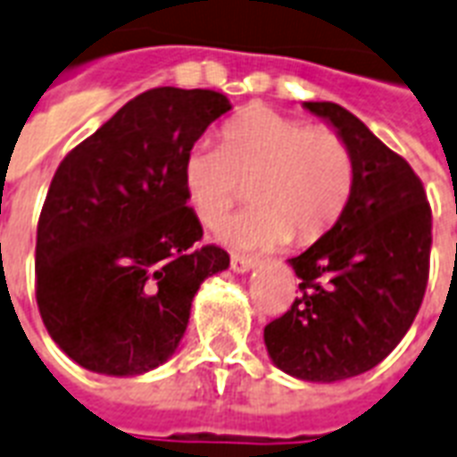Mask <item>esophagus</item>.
<instances>
[{"instance_id":"esophagus-1","label":"esophagus","mask_w":457,"mask_h":457,"mask_svg":"<svg viewBox=\"0 0 457 457\" xmlns=\"http://www.w3.org/2000/svg\"><path fill=\"white\" fill-rule=\"evenodd\" d=\"M254 267V260L250 257H243V254H231V269L236 274H245L250 269Z\"/></svg>"}]
</instances>
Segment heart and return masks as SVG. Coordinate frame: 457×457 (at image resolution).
Returning a JSON list of instances; mask_svg holds the SVG:
<instances>
[{
  "instance_id": "b5f03b06",
  "label": "heart",
  "mask_w": 457,
  "mask_h": 457,
  "mask_svg": "<svg viewBox=\"0 0 457 457\" xmlns=\"http://www.w3.org/2000/svg\"><path fill=\"white\" fill-rule=\"evenodd\" d=\"M180 183L193 214L210 228L250 183L253 207L226 221L219 240L236 250H267L291 236L310 243L327 233L348 207L355 162L334 129L253 107L224 123L219 147H190Z\"/></svg>"
}]
</instances>
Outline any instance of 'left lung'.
I'll use <instances>...</instances> for the list:
<instances>
[{
  "label": "left lung",
  "instance_id": "1",
  "mask_svg": "<svg viewBox=\"0 0 457 457\" xmlns=\"http://www.w3.org/2000/svg\"><path fill=\"white\" fill-rule=\"evenodd\" d=\"M348 143L355 188L341 219L288 264L300 298L264 327L278 370L303 381L370 372L408 334L429 278L431 210L422 180L348 109L303 102Z\"/></svg>",
  "mask_w": 457,
  "mask_h": 457
}]
</instances>
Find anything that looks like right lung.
Wrapping results in <instances>:
<instances>
[{"instance_id":"obj_1","label":"right lung","mask_w":457,"mask_h":457,"mask_svg":"<svg viewBox=\"0 0 457 457\" xmlns=\"http://www.w3.org/2000/svg\"><path fill=\"white\" fill-rule=\"evenodd\" d=\"M231 112L214 90L154 87L63 157L42 207L35 295L52 341L85 370L137 377L176 353L204 278L228 269L197 247L180 166Z\"/></svg>"}]
</instances>
